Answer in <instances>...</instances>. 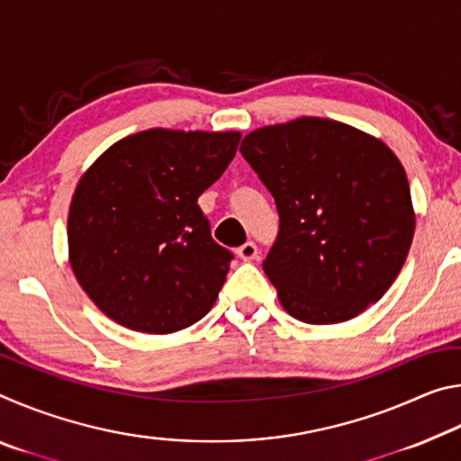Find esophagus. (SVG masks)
<instances>
[{
    "mask_svg": "<svg viewBox=\"0 0 461 461\" xmlns=\"http://www.w3.org/2000/svg\"><path fill=\"white\" fill-rule=\"evenodd\" d=\"M238 256L241 260H256L258 258V246L254 244V241H246V244H241L238 248Z\"/></svg>",
    "mask_w": 461,
    "mask_h": 461,
    "instance_id": "obj_1",
    "label": "esophagus"
}]
</instances>
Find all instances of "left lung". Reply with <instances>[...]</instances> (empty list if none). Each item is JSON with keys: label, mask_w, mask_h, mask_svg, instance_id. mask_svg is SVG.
Wrapping results in <instances>:
<instances>
[{"label": "left lung", "mask_w": 461, "mask_h": 461, "mask_svg": "<svg viewBox=\"0 0 461 461\" xmlns=\"http://www.w3.org/2000/svg\"><path fill=\"white\" fill-rule=\"evenodd\" d=\"M240 152L278 209V236L262 268L285 311L330 325L380 301L415 233L409 181L394 152L323 118L249 131Z\"/></svg>", "instance_id": "left-lung-1"}]
</instances>
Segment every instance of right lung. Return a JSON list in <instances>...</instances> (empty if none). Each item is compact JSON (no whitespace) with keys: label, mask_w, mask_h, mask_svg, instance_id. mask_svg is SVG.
<instances>
[{"label":"right lung","mask_w":461,"mask_h":461,"mask_svg":"<svg viewBox=\"0 0 461 461\" xmlns=\"http://www.w3.org/2000/svg\"><path fill=\"white\" fill-rule=\"evenodd\" d=\"M240 131L146 130L109 146L77 185L68 260L89 299L128 330L173 333L209 313L233 254L197 199L236 156Z\"/></svg>","instance_id":"obj_1"}]
</instances>
